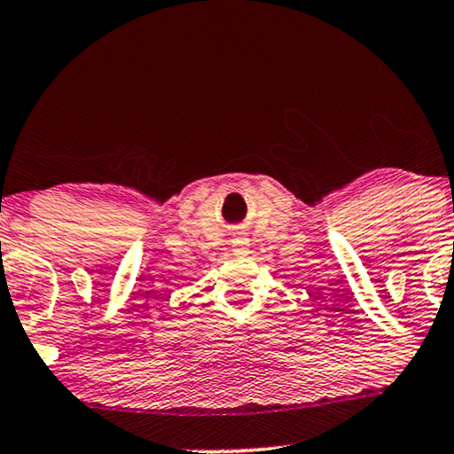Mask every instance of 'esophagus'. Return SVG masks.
I'll use <instances>...</instances> for the list:
<instances>
[{
  "label": "esophagus",
  "mask_w": 454,
  "mask_h": 454,
  "mask_svg": "<svg viewBox=\"0 0 454 454\" xmlns=\"http://www.w3.org/2000/svg\"><path fill=\"white\" fill-rule=\"evenodd\" d=\"M247 247H250V241H247L244 233H238L231 239V250L235 256H244V254H247Z\"/></svg>",
  "instance_id": "obj_1"
}]
</instances>
